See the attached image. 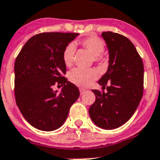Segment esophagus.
<instances>
[{
	"label": "esophagus",
	"instance_id": "1",
	"mask_svg": "<svg viewBox=\"0 0 160 160\" xmlns=\"http://www.w3.org/2000/svg\"><path fill=\"white\" fill-rule=\"evenodd\" d=\"M86 91V89H84V88H80V94H83L84 92Z\"/></svg>",
	"mask_w": 160,
	"mask_h": 160
}]
</instances>
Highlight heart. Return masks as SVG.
<instances>
[{"instance_id": "b5f03b06", "label": "heart", "mask_w": 160, "mask_h": 160, "mask_svg": "<svg viewBox=\"0 0 160 160\" xmlns=\"http://www.w3.org/2000/svg\"><path fill=\"white\" fill-rule=\"evenodd\" d=\"M79 43L87 49L93 56V61L95 62H103L102 52L105 49V42L100 38L97 36H89L80 40ZM76 52V48L72 42L67 44L62 53V60L66 67H70L73 64L74 55ZM98 77V72L94 69H81L75 68L71 70L68 74L69 80L74 84L80 87H87L91 84L93 80Z\"/></svg>"}]
</instances>
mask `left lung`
<instances>
[{
    "label": "left lung",
    "mask_w": 160,
    "mask_h": 160,
    "mask_svg": "<svg viewBox=\"0 0 160 160\" xmlns=\"http://www.w3.org/2000/svg\"><path fill=\"white\" fill-rule=\"evenodd\" d=\"M102 36L109 52V66L98 82L102 90H92L96 99L89 113L98 127L111 130L127 122L138 107L143 96L144 65L127 37L110 31Z\"/></svg>",
    "instance_id": "left-lung-1"
}]
</instances>
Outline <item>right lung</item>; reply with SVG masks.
Returning a JSON list of instances; mask_svg holds the SVG:
<instances>
[{
	"label": "right lung",
	"mask_w": 160,
	"mask_h": 160,
	"mask_svg": "<svg viewBox=\"0 0 160 160\" xmlns=\"http://www.w3.org/2000/svg\"><path fill=\"white\" fill-rule=\"evenodd\" d=\"M76 33H41L26 42L15 62V97L22 115L41 131H54L64 123L80 91L65 77L62 53ZM63 86L60 93L53 86Z\"/></svg>",
	"instance_id": "1"
}]
</instances>
